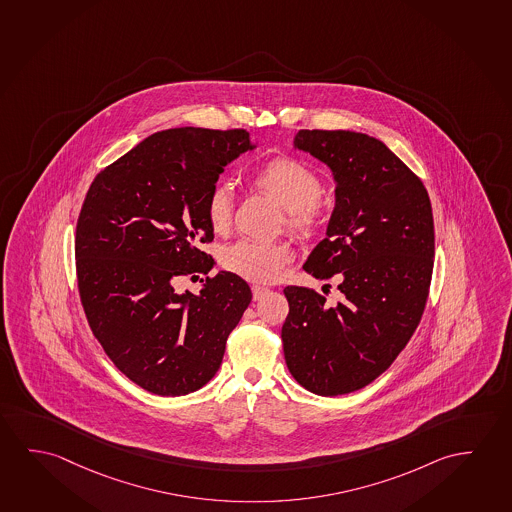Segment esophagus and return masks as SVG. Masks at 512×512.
Instances as JSON below:
<instances>
[{
	"label": "esophagus",
	"instance_id": "obj_1",
	"mask_svg": "<svg viewBox=\"0 0 512 512\" xmlns=\"http://www.w3.org/2000/svg\"><path fill=\"white\" fill-rule=\"evenodd\" d=\"M268 293V288L265 286H252V299L254 301H260Z\"/></svg>",
	"mask_w": 512,
	"mask_h": 512
}]
</instances>
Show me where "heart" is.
<instances>
[{
	"label": "heart",
	"mask_w": 512,
	"mask_h": 512,
	"mask_svg": "<svg viewBox=\"0 0 512 512\" xmlns=\"http://www.w3.org/2000/svg\"><path fill=\"white\" fill-rule=\"evenodd\" d=\"M249 185L272 197L284 208V228L301 240L317 236L325 226L322 178L308 163L290 156H276L249 176ZM204 215L211 231L222 235L233 219V199L228 188L217 185L204 203ZM293 252L281 242L240 240L222 251V267L251 283H274L281 277Z\"/></svg>",
	"instance_id": "heart-1"
}]
</instances>
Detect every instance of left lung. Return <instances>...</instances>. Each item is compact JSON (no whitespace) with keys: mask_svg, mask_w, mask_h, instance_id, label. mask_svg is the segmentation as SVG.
I'll use <instances>...</instances> for the list:
<instances>
[{"mask_svg":"<svg viewBox=\"0 0 512 512\" xmlns=\"http://www.w3.org/2000/svg\"><path fill=\"white\" fill-rule=\"evenodd\" d=\"M295 146L327 163L338 183L327 236L304 270L338 274L341 301L284 288V359L306 390L336 397L386 372L420 324L434 268L432 206L422 179L377 138L301 130Z\"/></svg>","mask_w":512,"mask_h":512,"instance_id":"left-lung-1","label":"left lung"}]
</instances>
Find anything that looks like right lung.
I'll return each mask as SVG.
<instances>
[{
	"label": "right lung",
	"instance_id": "1",
	"mask_svg": "<svg viewBox=\"0 0 512 512\" xmlns=\"http://www.w3.org/2000/svg\"><path fill=\"white\" fill-rule=\"evenodd\" d=\"M251 149L249 131H158L92 181L76 222V279L106 356L140 388L179 397L217 374L226 341L252 299L231 272L208 274L213 231L204 203L219 174Z\"/></svg>",
	"mask_w": 512,
	"mask_h": 512
}]
</instances>
